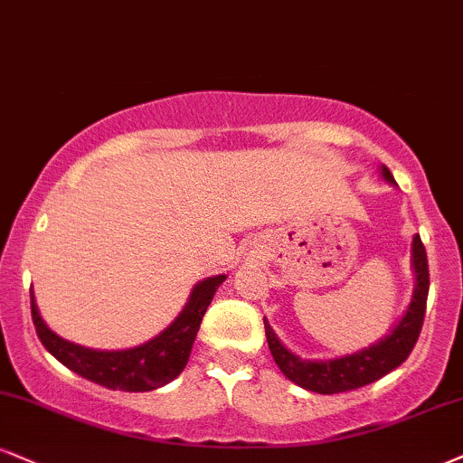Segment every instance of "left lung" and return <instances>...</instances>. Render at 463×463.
I'll return each mask as SVG.
<instances>
[{
  "label": "left lung",
  "instance_id": "8db88e82",
  "mask_svg": "<svg viewBox=\"0 0 463 463\" xmlns=\"http://www.w3.org/2000/svg\"><path fill=\"white\" fill-rule=\"evenodd\" d=\"M378 171L382 180L397 186L386 165H380ZM410 266H412L414 275V289L406 311L392 324L389 335H384L369 347H363V350L335 358H319V361L300 358L298 354L285 347L283 341L279 339L264 317L268 347H270L272 358H275L277 367L283 371L285 378L305 391L319 392V395H335V392L361 389V386H367L371 382L384 378L386 373L397 369L399 364L406 361L416 339H419L425 317L427 292H430V268H427V253L419 233L412 238Z\"/></svg>",
  "mask_w": 463,
  "mask_h": 463
}]
</instances>
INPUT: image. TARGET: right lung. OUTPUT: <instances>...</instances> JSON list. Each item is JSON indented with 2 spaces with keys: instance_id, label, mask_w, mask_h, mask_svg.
<instances>
[{
  "instance_id": "right-lung-1",
  "label": "right lung",
  "mask_w": 463,
  "mask_h": 463,
  "mask_svg": "<svg viewBox=\"0 0 463 463\" xmlns=\"http://www.w3.org/2000/svg\"><path fill=\"white\" fill-rule=\"evenodd\" d=\"M225 279L227 275L202 279L188 294L184 309L167 328L147 339L146 344L127 347V350H94V347L72 344L53 333L40 316L33 289H30L32 319L38 339L43 341L51 356H55L64 367L79 373L81 378L111 391H156L178 378L182 369L186 367L203 313Z\"/></svg>"
}]
</instances>
